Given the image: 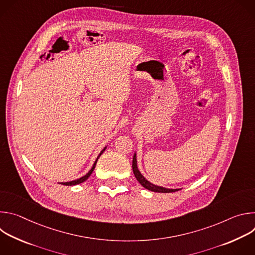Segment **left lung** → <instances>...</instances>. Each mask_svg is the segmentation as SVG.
<instances>
[{
	"label": "left lung",
	"mask_w": 255,
	"mask_h": 255,
	"mask_svg": "<svg viewBox=\"0 0 255 255\" xmlns=\"http://www.w3.org/2000/svg\"><path fill=\"white\" fill-rule=\"evenodd\" d=\"M132 168H133V173H134L136 179L139 181V184H140L142 187H144L145 189H147V190L152 191V192H155V193H173V192L178 191V189L172 190V189H165V188H162V187H157V186L152 185L151 183H149V181H148L147 179H145V177H144V176L140 173V171L138 170L137 161H136V154H134V156H133Z\"/></svg>",
	"instance_id": "1"
}]
</instances>
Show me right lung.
Masks as SVG:
<instances>
[{
  "label": "right lung",
  "instance_id": "obj_1",
  "mask_svg": "<svg viewBox=\"0 0 255 255\" xmlns=\"http://www.w3.org/2000/svg\"><path fill=\"white\" fill-rule=\"evenodd\" d=\"M105 149H106V147L101 151V153L99 154V156H98V158L96 159V161H95V163H94V165H93V167H92V169L85 175V176H83V177H81V178H79V179H76V180H71V181H68V183H61L62 185H64V186H75V185H79V184H81V183H83V181H85V180H87L88 178H89V176L92 174V172L94 171V169H95V167H96V164H97V161H98V159H99V157L101 156V154L105 151Z\"/></svg>",
  "mask_w": 255,
  "mask_h": 255
}]
</instances>
